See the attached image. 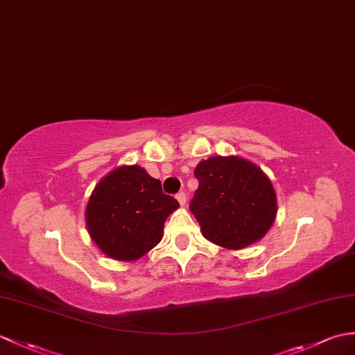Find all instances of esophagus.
<instances>
[{
	"label": "esophagus",
	"mask_w": 355,
	"mask_h": 355,
	"mask_svg": "<svg viewBox=\"0 0 355 355\" xmlns=\"http://www.w3.org/2000/svg\"><path fill=\"white\" fill-rule=\"evenodd\" d=\"M177 201L180 202V205H184L186 204V193L184 192H180V193H177Z\"/></svg>",
	"instance_id": "34e87169"
}]
</instances>
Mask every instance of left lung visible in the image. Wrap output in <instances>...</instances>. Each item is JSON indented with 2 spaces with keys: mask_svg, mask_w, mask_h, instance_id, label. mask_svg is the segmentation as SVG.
I'll return each instance as SVG.
<instances>
[{
  "mask_svg": "<svg viewBox=\"0 0 355 355\" xmlns=\"http://www.w3.org/2000/svg\"><path fill=\"white\" fill-rule=\"evenodd\" d=\"M189 209L202 236L227 250L246 248L266 236L277 218V193L257 164L239 155H215L196 164Z\"/></svg>",
  "mask_w": 355,
  "mask_h": 355,
  "instance_id": "8db88e82",
  "label": "left lung"
}]
</instances>
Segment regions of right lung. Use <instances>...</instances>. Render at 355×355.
I'll return each mask as SVG.
<instances>
[{
	"mask_svg": "<svg viewBox=\"0 0 355 355\" xmlns=\"http://www.w3.org/2000/svg\"><path fill=\"white\" fill-rule=\"evenodd\" d=\"M180 207L160 180L137 166H119L98 181L86 205L89 236L107 257L139 260L163 237L164 220Z\"/></svg>",
	"mask_w": 355,
	"mask_h": 355,
	"instance_id": "right-lung-1",
	"label": "right lung"
}]
</instances>
